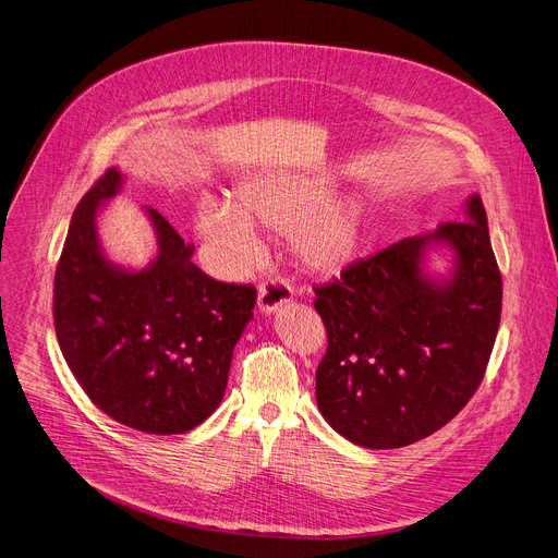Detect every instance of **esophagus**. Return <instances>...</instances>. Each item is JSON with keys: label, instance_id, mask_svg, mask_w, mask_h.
Returning a JSON list of instances; mask_svg holds the SVG:
<instances>
[{"label": "esophagus", "instance_id": "34e87169", "mask_svg": "<svg viewBox=\"0 0 558 558\" xmlns=\"http://www.w3.org/2000/svg\"><path fill=\"white\" fill-rule=\"evenodd\" d=\"M293 295V289L287 280H278V278H269L265 282H260L258 289V307L265 314L276 312L278 307H282L284 302H289Z\"/></svg>", "mask_w": 558, "mask_h": 558}]
</instances>
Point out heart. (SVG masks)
Returning <instances> with one entry per match:
<instances>
[{
  "mask_svg": "<svg viewBox=\"0 0 558 558\" xmlns=\"http://www.w3.org/2000/svg\"><path fill=\"white\" fill-rule=\"evenodd\" d=\"M331 189L302 175H269L238 189V205L207 197L199 207V227L229 244L240 263L260 248L256 227L269 233H293L295 258L314 274H336L359 253L365 233V209L356 199L325 205Z\"/></svg>",
  "mask_w": 558,
  "mask_h": 558,
  "instance_id": "b5f03b06",
  "label": "heart"
}]
</instances>
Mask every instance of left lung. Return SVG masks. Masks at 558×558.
Here are the masks:
<instances>
[{
    "label": "left lung",
    "instance_id": "left-lung-1",
    "mask_svg": "<svg viewBox=\"0 0 558 558\" xmlns=\"http://www.w3.org/2000/svg\"><path fill=\"white\" fill-rule=\"evenodd\" d=\"M432 241L457 251L449 283L422 276ZM314 291L327 329L316 398L347 440L369 449L412 445L445 427L481 387L500 323L502 280L478 195L468 220L402 238Z\"/></svg>",
    "mask_w": 558,
    "mask_h": 558
}]
</instances>
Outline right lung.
<instances>
[{"mask_svg": "<svg viewBox=\"0 0 558 558\" xmlns=\"http://www.w3.org/2000/svg\"><path fill=\"white\" fill-rule=\"evenodd\" d=\"M120 180L107 169L71 218L53 284L58 342L107 416L146 434H184L218 410L256 287L197 269L193 248L156 209H148L160 240L156 263L140 274L113 267L99 251L95 214Z\"/></svg>", "mask_w": 558, "mask_h": 558, "instance_id": "1", "label": "right lung"}]
</instances>
